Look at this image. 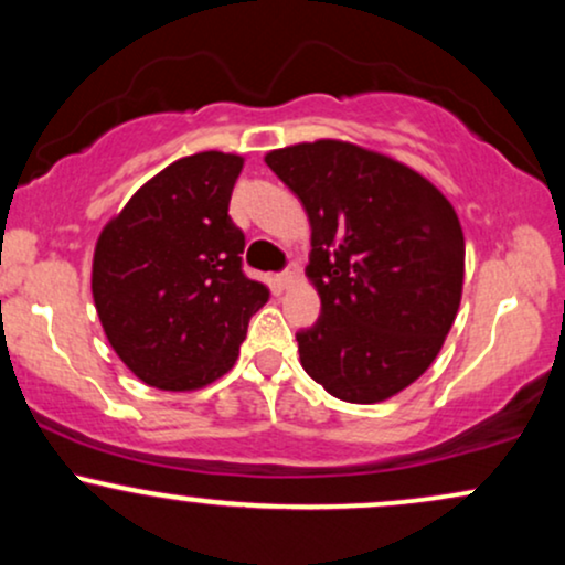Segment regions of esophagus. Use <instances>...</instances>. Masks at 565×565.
<instances>
[{
  "mask_svg": "<svg viewBox=\"0 0 565 565\" xmlns=\"http://www.w3.org/2000/svg\"><path fill=\"white\" fill-rule=\"evenodd\" d=\"M295 281H297V270H295V268L284 270V274L276 278V284H278V287H281V289H291V287H295Z\"/></svg>",
  "mask_w": 565,
  "mask_h": 565,
  "instance_id": "obj_1",
  "label": "esophagus"
}]
</instances>
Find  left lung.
I'll list each match as a JSON object with an SVG mask.
<instances>
[{
    "mask_svg": "<svg viewBox=\"0 0 565 565\" xmlns=\"http://www.w3.org/2000/svg\"><path fill=\"white\" fill-rule=\"evenodd\" d=\"M265 164L310 220L305 276L321 319L297 334L308 377L348 404L406 391L444 348L465 284V236L430 180L348 140L276 148Z\"/></svg>",
    "mask_w": 565,
    "mask_h": 565,
    "instance_id": "1",
    "label": "left lung"
}]
</instances>
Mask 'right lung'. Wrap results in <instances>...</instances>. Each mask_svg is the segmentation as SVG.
<instances>
[{
  "mask_svg": "<svg viewBox=\"0 0 565 565\" xmlns=\"http://www.w3.org/2000/svg\"><path fill=\"white\" fill-rule=\"evenodd\" d=\"M242 167L223 151L172 161L97 236V319L129 372L159 391H201L231 372L270 297L244 276V233L228 217Z\"/></svg>",
  "mask_w": 565,
  "mask_h": 565,
  "instance_id": "add662e5",
  "label": "right lung"
}]
</instances>
